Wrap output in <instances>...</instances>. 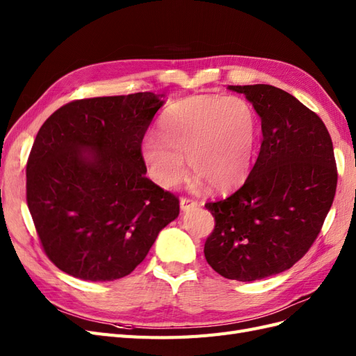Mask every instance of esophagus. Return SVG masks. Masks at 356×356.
I'll return each instance as SVG.
<instances>
[{"instance_id": "1", "label": "esophagus", "mask_w": 356, "mask_h": 356, "mask_svg": "<svg viewBox=\"0 0 356 356\" xmlns=\"http://www.w3.org/2000/svg\"><path fill=\"white\" fill-rule=\"evenodd\" d=\"M179 204H181V209H182V211H188V209H191V208H196V207H197V202H196L195 199L181 197Z\"/></svg>"}]
</instances>
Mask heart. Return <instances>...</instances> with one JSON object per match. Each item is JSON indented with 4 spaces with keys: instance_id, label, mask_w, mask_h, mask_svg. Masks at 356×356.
Instances as JSON below:
<instances>
[{
    "instance_id": "heart-1",
    "label": "heart",
    "mask_w": 356,
    "mask_h": 356,
    "mask_svg": "<svg viewBox=\"0 0 356 356\" xmlns=\"http://www.w3.org/2000/svg\"><path fill=\"white\" fill-rule=\"evenodd\" d=\"M258 139V115L241 96L197 95L172 104L160 122V135L143 139V156L161 187L193 175L208 188L227 191L245 181Z\"/></svg>"
}]
</instances>
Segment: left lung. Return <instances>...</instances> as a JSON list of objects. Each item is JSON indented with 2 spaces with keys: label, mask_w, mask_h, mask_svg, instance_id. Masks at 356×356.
I'll use <instances>...</instances> for the list:
<instances>
[{
  "label": "left lung",
  "mask_w": 356,
  "mask_h": 356,
  "mask_svg": "<svg viewBox=\"0 0 356 356\" xmlns=\"http://www.w3.org/2000/svg\"><path fill=\"white\" fill-rule=\"evenodd\" d=\"M261 118L263 143L245 184L208 202L215 227L204 258L227 279L251 282L293 267L314 245L331 208L337 166L319 115L270 84L229 86Z\"/></svg>",
  "instance_id": "left-lung-1"
}]
</instances>
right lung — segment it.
<instances>
[{"label":"right lung","instance_id":"add662e5","mask_svg":"<svg viewBox=\"0 0 356 356\" xmlns=\"http://www.w3.org/2000/svg\"><path fill=\"white\" fill-rule=\"evenodd\" d=\"M161 96L77 99L40 127L26 202L42 250L62 272L92 282L124 277L178 217V197L145 177L141 152Z\"/></svg>","mask_w":356,"mask_h":356}]
</instances>
